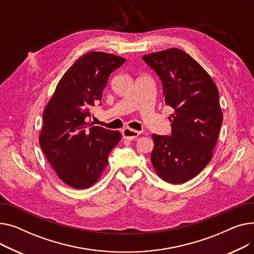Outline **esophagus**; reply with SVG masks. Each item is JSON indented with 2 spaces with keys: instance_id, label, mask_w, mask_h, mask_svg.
<instances>
[{
  "instance_id": "1",
  "label": "esophagus",
  "mask_w": 254,
  "mask_h": 254,
  "mask_svg": "<svg viewBox=\"0 0 254 254\" xmlns=\"http://www.w3.org/2000/svg\"><path fill=\"white\" fill-rule=\"evenodd\" d=\"M122 132H123V137H124V139L128 140V141L135 140V139L140 135V131L135 130V129H131V128H128V127L124 128Z\"/></svg>"
}]
</instances>
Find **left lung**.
Returning a JSON list of instances; mask_svg holds the SVG:
<instances>
[{
	"mask_svg": "<svg viewBox=\"0 0 254 254\" xmlns=\"http://www.w3.org/2000/svg\"><path fill=\"white\" fill-rule=\"evenodd\" d=\"M142 59L162 80L172 136L152 134L150 156L156 175L172 184L195 177L213 156L222 111L216 84L203 66L185 51L170 48Z\"/></svg>",
	"mask_w": 254,
	"mask_h": 254,
	"instance_id": "obj_1",
	"label": "left lung"
}]
</instances>
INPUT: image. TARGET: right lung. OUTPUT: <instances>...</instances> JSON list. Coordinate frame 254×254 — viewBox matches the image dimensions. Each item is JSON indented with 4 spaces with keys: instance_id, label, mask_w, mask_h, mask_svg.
<instances>
[{
    "instance_id": "obj_1",
    "label": "right lung",
    "mask_w": 254,
    "mask_h": 254,
    "mask_svg": "<svg viewBox=\"0 0 254 254\" xmlns=\"http://www.w3.org/2000/svg\"><path fill=\"white\" fill-rule=\"evenodd\" d=\"M125 62L106 52L85 53L66 70L45 107L40 146L58 177L73 189L98 182L122 140L118 130L89 126L86 117L101 101L110 74Z\"/></svg>"
}]
</instances>
